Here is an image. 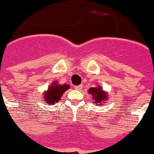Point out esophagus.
I'll list each match as a JSON object with an SVG mask.
<instances>
[{
    "instance_id": "esophagus-1",
    "label": "esophagus",
    "mask_w": 154,
    "mask_h": 154,
    "mask_svg": "<svg viewBox=\"0 0 154 154\" xmlns=\"http://www.w3.org/2000/svg\"><path fill=\"white\" fill-rule=\"evenodd\" d=\"M82 87H83L82 85H77V86H74V88L76 90H78V91H80V90H81Z\"/></svg>"
}]
</instances>
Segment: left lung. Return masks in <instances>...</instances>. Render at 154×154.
Masks as SVG:
<instances>
[{
  "instance_id": "8db88e82",
  "label": "left lung",
  "mask_w": 154,
  "mask_h": 154,
  "mask_svg": "<svg viewBox=\"0 0 154 154\" xmlns=\"http://www.w3.org/2000/svg\"><path fill=\"white\" fill-rule=\"evenodd\" d=\"M88 93L92 96V100H94L93 103L97 105L99 104H103L104 101H106L108 98L107 92L103 91V88L100 87V85L97 86V87H93V88H90L88 89Z\"/></svg>"
}]
</instances>
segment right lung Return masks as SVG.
<instances>
[{
	"label": "right lung",
	"mask_w": 154,
	"mask_h": 154,
	"mask_svg": "<svg viewBox=\"0 0 154 154\" xmlns=\"http://www.w3.org/2000/svg\"><path fill=\"white\" fill-rule=\"evenodd\" d=\"M69 88L70 87L69 85H59L57 81H54L49 86L47 91L42 93V100L46 104H54L59 102L63 93Z\"/></svg>",
	"instance_id": "right-lung-1"
}]
</instances>
